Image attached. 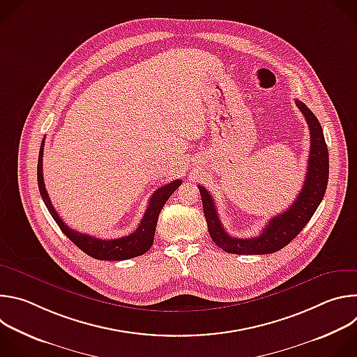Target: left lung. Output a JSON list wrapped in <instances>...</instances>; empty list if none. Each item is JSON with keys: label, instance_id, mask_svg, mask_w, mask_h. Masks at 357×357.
I'll return each instance as SVG.
<instances>
[{"label": "left lung", "instance_id": "1", "mask_svg": "<svg viewBox=\"0 0 357 357\" xmlns=\"http://www.w3.org/2000/svg\"><path fill=\"white\" fill-rule=\"evenodd\" d=\"M295 105L303 114L305 120H307L311 132V151L307 176H305L303 186L295 202L291 203V206L285 212L273 218L263 229L260 236L250 238L231 237L225 230L219 219L212 195L206 188L197 185L209 234L216 245H219L226 252L270 254L281 250L307 226L325 196L329 178V154L324 131L315 114L302 101L295 100Z\"/></svg>", "mask_w": 357, "mask_h": 357}]
</instances>
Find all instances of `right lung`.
<instances>
[{"label": "right lung", "mask_w": 357, "mask_h": 357, "mask_svg": "<svg viewBox=\"0 0 357 357\" xmlns=\"http://www.w3.org/2000/svg\"><path fill=\"white\" fill-rule=\"evenodd\" d=\"M43 142L39 149V158H38V188L40 192V196L45 202V205L52 215L54 220L58 223L61 230L83 251L87 256L97 259V260H107V261H120V260H128L141 256V254L146 252L152 243H154L155 229L158 223V216L169 199V196L181 186L182 181L176 179L165 186H161L155 190V193L151 196L148 208L144 213V218L137 227V230L126 237L120 238H112V240H101L84 233H79L73 229H70L56 213L55 208L50 202L45 182H43V174H42V157H43Z\"/></svg>", "instance_id": "right-lung-1"}]
</instances>
